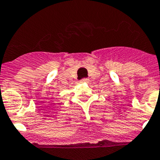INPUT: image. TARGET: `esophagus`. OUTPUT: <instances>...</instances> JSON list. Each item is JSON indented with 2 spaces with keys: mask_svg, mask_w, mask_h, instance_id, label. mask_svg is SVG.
Listing matches in <instances>:
<instances>
[{
  "mask_svg": "<svg viewBox=\"0 0 160 160\" xmlns=\"http://www.w3.org/2000/svg\"><path fill=\"white\" fill-rule=\"evenodd\" d=\"M80 82L81 83H88L89 82V79L88 78H84L83 80H80Z\"/></svg>",
  "mask_w": 160,
  "mask_h": 160,
  "instance_id": "esophagus-1",
  "label": "esophagus"
}]
</instances>
